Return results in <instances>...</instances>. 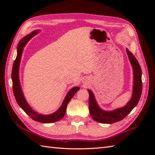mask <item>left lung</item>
<instances>
[{
    "instance_id": "1",
    "label": "left lung",
    "mask_w": 155,
    "mask_h": 155,
    "mask_svg": "<svg viewBox=\"0 0 155 155\" xmlns=\"http://www.w3.org/2000/svg\"><path fill=\"white\" fill-rule=\"evenodd\" d=\"M127 54L133 68L134 83L132 97L124 107L117 108L112 111H105L98 107L94 94L91 90H88L89 93V111L90 114L93 119L98 123L111 124L123 120L129 114L131 110L137 106L139 103L143 90L142 83V71L139 62L132 52L127 48Z\"/></svg>"
}]
</instances>
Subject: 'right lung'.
<instances>
[{"instance_id":"obj_1","label":"right lung","mask_w":155,"mask_h":155,"mask_svg":"<svg viewBox=\"0 0 155 155\" xmlns=\"http://www.w3.org/2000/svg\"><path fill=\"white\" fill-rule=\"evenodd\" d=\"M38 31H32L31 33L28 35L27 36H26L25 37L23 38L22 40L19 42L17 47V55H16V58L15 59V61H14V63H13L11 77L12 81V89L15 99L16 102H17L18 104L19 105V107H21L32 120L42 123H51L60 120L61 118L64 116L68 103H69V101H71V98L73 97L75 93L80 89V88L78 87H76L71 88L67 93V96L65 97L64 100L61 107L52 114L47 115L41 114L38 113L37 112L32 110V108L29 106L27 101L25 99L24 94H23L22 88L21 87V84H20L18 76L19 65L20 62H21V56L24 47L27 45L28 41L30 40L32 37H33L35 35L38 34Z\"/></svg>"}]
</instances>
